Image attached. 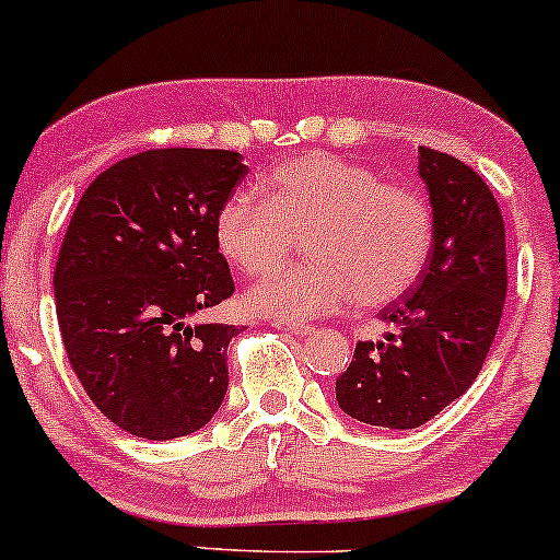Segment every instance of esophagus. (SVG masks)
<instances>
[{"mask_svg":"<svg viewBox=\"0 0 560 560\" xmlns=\"http://www.w3.org/2000/svg\"><path fill=\"white\" fill-rule=\"evenodd\" d=\"M273 328L292 332V336H310V332H313L310 325H296V323H284V320H273Z\"/></svg>","mask_w":560,"mask_h":560,"instance_id":"1","label":"esophagus"}]
</instances>
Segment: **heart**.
<instances>
[{
    "mask_svg": "<svg viewBox=\"0 0 560 560\" xmlns=\"http://www.w3.org/2000/svg\"><path fill=\"white\" fill-rule=\"evenodd\" d=\"M260 190L264 198L235 194L219 209V253L237 271L266 276L304 237L310 264L253 287L245 296L253 313L302 323L353 300L385 307L427 268L434 214L416 188L380 183L370 167L315 152L281 162Z\"/></svg>",
    "mask_w": 560,
    "mask_h": 560,
    "instance_id": "obj_1",
    "label": "heart"
}]
</instances>
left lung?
<instances>
[{
	"instance_id": "8db88e82",
	"label": "left lung",
	"mask_w": 560,
	"mask_h": 560,
	"mask_svg": "<svg viewBox=\"0 0 560 560\" xmlns=\"http://www.w3.org/2000/svg\"><path fill=\"white\" fill-rule=\"evenodd\" d=\"M434 214V245L406 296L380 310L390 332L359 341L338 374V408L385 429H416L457 400L491 351L506 300L501 209L476 170L419 147Z\"/></svg>"
}]
</instances>
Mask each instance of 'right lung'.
<instances>
[{
	"label": "right lung",
	"instance_id": "obj_1",
	"mask_svg": "<svg viewBox=\"0 0 560 560\" xmlns=\"http://www.w3.org/2000/svg\"><path fill=\"white\" fill-rule=\"evenodd\" d=\"M247 165L228 150H150L97 175L56 260V317L84 393L133 436L203 429L240 328L198 315L235 292L214 224Z\"/></svg>",
	"mask_w": 560,
	"mask_h": 560
}]
</instances>
